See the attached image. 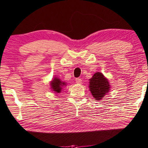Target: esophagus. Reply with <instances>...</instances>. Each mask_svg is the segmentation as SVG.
Masks as SVG:
<instances>
[{"label":"esophagus","instance_id":"34e87169","mask_svg":"<svg viewBox=\"0 0 148 148\" xmlns=\"http://www.w3.org/2000/svg\"><path fill=\"white\" fill-rule=\"evenodd\" d=\"M75 81H76V83H77V84H81L82 80H81V79H80V78H77V79H75Z\"/></svg>","mask_w":148,"mask_h":148}]
</instances>
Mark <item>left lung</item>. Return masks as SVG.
I'll return each mask as SVG.
<instances>
[{"label":"left lung","mask_w":148,"mask_h":148,"mask_svg":"<svg viewBox=\"0 0 148 148\" xmlns=\"http://www.w3.org/2000/svg\"><path fill=\"white\" fill-rule=\"evenodd\" d=\"M90 90L95 100H100L110 90V84L108 79L102 73L97 72L90 79Z\"/></svg>","instance_id":"8db88e82"}]
</instances>
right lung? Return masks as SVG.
Listing matches in <instances>:
<instances>
[{
	"label": "right lung",
	"mask_w": 148,
	"mask_h": 148,
	"mask_svg": "<svg viewBox=\"0 0 148 148\" xmlns=\"http://www.w3.org/2000/svg\"><path fill=\"white\" fill-rule=\"evenodd\" d=\"M50 84H51V88L53 89V90L55 91L56 92L59 93L61 92L62 87L65 85V83L62 82L59 79L54 78V79L52 81Z\"/></svg>",
	"instance_id": "add662e5"
}]
</instances>
